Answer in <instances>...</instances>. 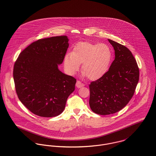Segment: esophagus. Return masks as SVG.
<instances>
[{"label":"esophagus","instance_id":"1","mask_svg":"<svg viewBox=\"0 0 156 156\" xmlns=\"http://www.w3.org/2000/svg\"><path fill=\"white\" fill-rule=\"evenodd\" d=\"M76 86L78 88H81L82 87L84 86V84L83 83H82L81 81H77L76 83Z\"/></svg>","mask_w":156,"mask_h":156}]
</instances>
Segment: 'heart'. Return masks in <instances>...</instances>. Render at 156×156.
Listing matches in <instances>:
<instances>
[{"instance_id":"obj_1","label":"heart","mask_w":156,"mask_h":156,"mask_svg":"<svg viewBox=\"0 0 156 156\" xmlns=\"http://www.w3.org/2000/svg\"><path fill=\"white\" fill-rule=\"evenodd\" d=\"M112 57V51L106 44L80 42L73 47L71 53L65 55L64 66L68 73L73 75L82 64L83 76L90 80H96L109 69Z\"/></svg>"}]
</instances>
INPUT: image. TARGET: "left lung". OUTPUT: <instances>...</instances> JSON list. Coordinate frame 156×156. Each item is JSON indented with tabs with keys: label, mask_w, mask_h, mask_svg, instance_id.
Instances as JSON below:
<instances>
[{
	"label": "left lung",
	"mask_w": 156,
	"mask_h": 156,
	"mask_svg": "<svg viewBox=\"0 0 156 156\" xmlns=\"http://www.w3.org/2000/svg\"><path fill=\"white\" fill-rule=\"evenodd\" d=\"M108 41L115 50V59L104 76L89 85L90 106L100 115L114 114L126 106L134 94L139 77L131 51L124 45Z\"/></svg>",
	"instance_id": "1"
}]
</instances>
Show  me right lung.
Returning <instances> with one entry per match:
<instances>
[{"instance_id": "obj_1", "label": "right lung", "mask_w": 156, "mask_h": 156, "mask_svg": "<svg viewBox=\"0 0 156 156\" xmlns=\"http://www.w3.org/2000/svg\"><path fill=\"white\" fill-rule=\"evenodd\" d=\"M68 41L66 36L38 39L21 51L15 62L13 76L18 98L35 115H60L75 90L76 80L58 69Z\"/></svg>"}]
</instances>
